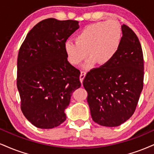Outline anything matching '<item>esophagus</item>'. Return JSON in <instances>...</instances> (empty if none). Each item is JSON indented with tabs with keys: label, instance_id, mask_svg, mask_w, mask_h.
I'll use <instances>...</instances> for the list:
<instances>
[{
	"label": "esophagus",
	"instance_id": "1",
	"mask_svg": "<svg viewBox=\"0 0 154 154\" xmlns=\"http://www.w3.org/2000/svg\"><path fill=\"white\" fill-rule=\"evenodd\" d=\"M85 75H86V72L84 71H82L80 73V76H79V80H80L81 83H82L83 79H84Z\"/></svg>",
	"mask_w": 154,
	"mask_h": 154
}]
</instances>
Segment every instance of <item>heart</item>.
<instances>
[{"label":"heart","mask_w":154,"mask_h":154,"mask_svg":"<svg viewBox=\"0 0 154 154\" xmlns=\"http://www.w3.org/2000/svg\"><path fill=\"white\" fill-rule=\"evenodd\" d=\"M121 39V27L117 21H99L83 28L76 36V42L66 41L64 50L73 65H78L90 57L85 64L89 69L96 62L100 65L109 64L117 54Z\"/></svg>","instance_id":"obj_1"}]
</instances>
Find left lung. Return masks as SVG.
Instances as JSON below:
<instances>
[{
  "label": "left lung",
  "mask_w": 154,
  "mask_h": 154,
  "mask_svg": "<svg viewBox=\"0 0 154 154\" xmlns=\"http://www.w3.org/2000/svg\"><path fill=\"white\" fill-rule=\"evenodd\" d=\"M121 29V43L114 59L88 72L82 82L92 120L103 126L116 127L128 120L143 88V55L139 39L128 26L123 24Z\"/></svg>",
  "instance_id": "left-lung-1"
}]
</instances>
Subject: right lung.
Segmentation results:
<instances>
[{
  "label": "right lung",
  "mask_w": 154,
  "mask_h": 154,
  "mask_svg": "<svg viewBox=\"0 0 154 154\" xmlns=\"http://www.w3.org/2000/svg\"><path fill=\"white\" fill-rule=\"evenodd\" d=\"M79 22L47 18L35 25L20 47L17 88L21 109L38 128L59 126L72 92L80 88V72L67 61L64 44Z\"/></svg>",
  "instance_id": "right-lung-1"
}]
</instances>
